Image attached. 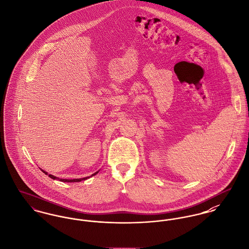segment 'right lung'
<instances>
[{
	"label": "right lung",
	"instance_id": "obj_1",
	"mask_svg": "<svg viewBox=\"0 0 249 249\" xmlns=\"http://www.w3.org/2000/svg\"><path fill=\"white\" fill-rule=\"evenodd\" d=\"M42 171V170H41ZM43 173H45V174H47L50 178H52V179H56V180H59V181H61V182H70V183H72V182H80L81 180H85V179H87V178H89V177H85V178H79V179H59V178H57L56 176H54V175H52V174H48L47 172H44V171H42ZM98 172H95L94 174H92V176H94V175H96V173Z\"/></svg>",
	"mask_w": 249,
	"mask_h": 249
}]
</instances>
